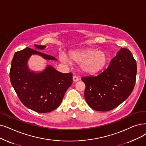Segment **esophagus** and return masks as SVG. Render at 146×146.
Masks as SVG:
<instances>
[{
  "mask_svg": "<svg viewBox=\"0 0 146 146\" xmlns=\"http://www.w3.org/2000/svg\"><path fill=\"white\" fill-rule=\"evenodd\" d=\"M73 80L74 82H77L79 80V78H78V76H74L73 77Z\"/></svg>",
  "mask_w": 146,
  "mask_h": 146,
  "instance_id": "1",
  "label": "esophagus"
}]
</instances>
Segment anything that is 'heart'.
Segmentation results:
<instances>
[{
    "mask_svg": "<svg viewBox=\"0 0 146 146\" xmlns=\"http://www.w3.org/2000/svg\"><path fill=\"white\" fill-rule=\"evenodd\" d=\"M60 57L65 64L70 63V59L76 62H80V68L89 73L98 72L103 68L107 62L106 55L96 50H73L69 54L70 58L64 54H61Z\"/></svg>",
    "mask_w": 146,
    "mask_h": 146,
    "instance_id": "heart-1",
    "label": "heart"
}]
</instances>
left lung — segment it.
<instances>
[{
	"instance_id": "left-lung-1",
	"label": "left lung",
	"mask_w": 146,
	"mask_h": 146,
	"mask_svg": "<svg viewBox=\"0 0 146 146\" xmlns=\"http://www.w3.org/2000/svg\"><path fill=\"white\" fill-rule=\"evenodd\" d=\"M137 63L129 50L122 48L104 71L96 76L82 78L86 86L84 96L95 110L115 109L127 98L134 90Z\"/></svg>"
}]
</instances>
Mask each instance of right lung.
Returning a JSON list of instances; mask_svg holds the SVG:
<instances>
[{
  "label": "right lung",
  "mask_w": 146,
  "mask_h": 146,
  "mask_svg": "<svg viewBox=\"0 0 146 146\" xmlns=\"http://www.w3.org/2000/svg\"><path fill=\"white\" fill-rule=\"evenodd\" d=\"M38 49L46 46L35 45ZM32 54H39L46 60H56L54 56L26 48L15 53L9 77L11 83L21 102L27 108L40 113L58 108L67 89L73 82L72 73H62L48 66L40 73L30 72L27 60Z\"/></svg>",
  "instance_id": "1"
}]
</instances>
